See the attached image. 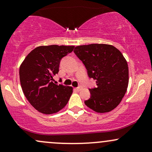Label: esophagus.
<instances>
[{
  "label": "esophagus",
  "mask_w": 152,
  "mask_h": 152,
  "mask_svg": "<svg viewBox=\"0 0 152 152\" xmlns=\"http://www.w3.org/2000/svg\"><path fill=\"white\" fill-rule=\"evenodd\" d=\"M81 89H82L81 86H79V87H78V88H76V90L78 91H81Z\"/></svg>",
  "instance_id": "esophagus-1"
}]
</instances>
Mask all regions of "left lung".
<instances>
[{
	"label": "left lung",
	"instance_id": "8db88e82",
	"mask_svg": "<svg viewBox=\"0 0 152 152\" xmlns=\"http://www.w3.org/2000/svg\"><path fill=\"white\" fill-rule=\"evenodd\" d=\"M74 53L86 66L96 88H90L85 104L97 113H107L117 106L129 84L128 64L119 50L109 44L76 46Z\"/></svg>",
	"mask_w": 152,
	"mask_h": 152
}]
</instances>
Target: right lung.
<instances>
[{"label": "right lung", "instance_id": "1", "mask_svg": "<svg viewBox=\"0 0 152 152\" xmlns=\"http://www.w3.org/2000/svg\"><path fill=\"white\" fill-rule=\"evenodd\" d=\"M74 48V46L58 45L36 47L20 64L19 75L23 92L40 113L56 114L69 102L73 87L55 84L53 77L58 72L61 59Z\"/></svg>", "mask_w": 152, "mask_h": 152}]
</instances>
